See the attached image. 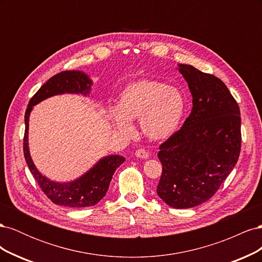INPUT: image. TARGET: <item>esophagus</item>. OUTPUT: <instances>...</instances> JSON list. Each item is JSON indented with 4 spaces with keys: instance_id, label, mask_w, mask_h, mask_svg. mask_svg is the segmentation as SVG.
Instances as JSON below:
<instances>
[{
    "instance_id": "34e87169",
    "label": "esophagus",
    "mask_w": 262,
    "mask_h": 262,
    "mask_svg": "<svg viewBox=\"0 0 262 262\" xmlns=\"http://www.w3.org/2000/svg\"><path fill=\"white\" fill-rule=\"evenodd\" d=\"M134 154H136V156L139 157V158H148V156H149L148 152H146L145 149H142V148L137 149L136 153H134Z\"/></svg>"
}]
</instances>
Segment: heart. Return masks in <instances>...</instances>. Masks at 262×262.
I'll use <instances>...</instances> for the list:
<instances>
[{"instance_id":"heart-1","label":"heart","mask_w":262,"mask_h":262,"mask_svg":"<svg viewBox=\"0 0 262 262\" xmlns=\"http://www.w3.org/2000/svg\"><path fill=\"white\" fill-rule=\"evenodd\" d=\"M186 113V98L178 89L154 80L126 85L117 107L109 109L115 128L125 138L134 136L131 121L139 119L141 132L153 141L170 138Z\"/></svg>"}]
</instances>
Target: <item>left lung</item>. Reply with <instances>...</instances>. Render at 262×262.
I'll return each instance as SVG.
<instances>
[{
    "mask_svg": "<svg viewBox=\"0 0 262 262\" xmlns=\"http://www.w3.org/2000/svg\"><path fill=\"white\" fill-rule=\"evenodd\" d=\"M178 71L192 95L181 129L160 146L163 172L156 192L169 207L189 209L214 195L238 161V104L220 78L188 64Z\"/></svg>",
    "mask_w": 262,
    "mask_h": 262,
    "instance_id": "obj_1",
    "label": "left lung"
}]
</instances>
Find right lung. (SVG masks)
<instances>
[{"label": "right lung", "instance_id": "right-lung-1", "mask_svg": "<svg viewBox=\"0 0 262 262\" xmlns=\"http://www.w3.org/2000/svg\"><path fill=\"white\" fill-rule=\"evenodd\" d=\"M93 81L82 71H64L49 78L31 97L25 113V136H24V156L28 168L37 180L38 185L49 199L63 207L80 209L93 207L104 198L108 191L110 181L116 169L125 158L121 155L102 157L84 175L73 181L58 182L50 180L37 169L29 153L28 125L29 116L34 106L39 102L62 94L90 95Z\"/></svg>", "mask_w": 262, "mask_h": 262}]
</instances>
